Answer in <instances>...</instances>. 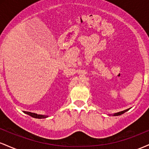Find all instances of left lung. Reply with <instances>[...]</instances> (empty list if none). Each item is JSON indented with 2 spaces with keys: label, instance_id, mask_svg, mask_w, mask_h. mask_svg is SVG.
<instances>
[{
  "label": "left lung",
  "instance_id": "left-lung-1",
  "mask_svg": "<svg viewBox=\"0 0 149 149\" xmlns=\"http://www.w3.org/2000/svg\"><path fill=\"white\" fill-rule=\"evenodd\" d=\"M129 109H126V110L123 111H120V112H118V113H114L113 116H120V115H121V114H123V113H125L126 111H127L129 110Z\"/></svg>",
  "mask_w": 149,
  "mask_h": 149
}]
</instances>
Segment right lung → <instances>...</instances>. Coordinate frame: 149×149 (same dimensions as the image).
Segmentation results:
<instances>
[{
    "mask_svg": "<svg viewBox=\"0 0 149 149\" xmlns=\"http://www.w3.org/2000/svg\"><path fill=\"white\" fill-rule=\"evenodd\" d=\"M25 113L28 114L31 117L35 118H45L47 117V116H43V115H38L36 113H31L28 111H24Z\"/></svg>",
    "mask_w": 149,
    "mask_h": 149,
    "instance_id": "obj_1",
    "label": "right lung"
}]
</instances>
